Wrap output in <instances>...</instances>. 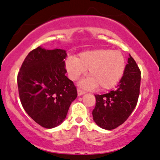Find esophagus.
<instances>
[{
    "mask_svg": "<svg viewBox=\"0 0 160 160\" xmlns=\"http://www.w3.org/2000/svg\"><path fill=\"white\" fill-rule=\"evenodd\" d=\"M85 91H83V90H81V89H77V94H78V96H82V95H83V94H85Z\"/></svg>",
    "mask_w": 160,
    "mask_h": 160,
    "instance_id": "34e87169",
    "label": "esophagus"
}]
</instances>
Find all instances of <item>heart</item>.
I'll return each instance as SVG.
<instances>
[{"instance_id":"1","label":"heart","mask_w":160,"mask_h":160,"mask_svg":"<svg viewBox=\"0 0 160 160\" xmlns=\"http://www.w3.org/2000/svg\"><path fill=\"white\" fill-rule=\"evenodd\" d=\"M124 56L119 51L112 49H93L80 52L78 57L70 56L65 61L68 76L76 80L88 69L89 77L80 84L86 88L106 90L114 88L122 80L125 70Z\"/></svg>"}]
</instances>
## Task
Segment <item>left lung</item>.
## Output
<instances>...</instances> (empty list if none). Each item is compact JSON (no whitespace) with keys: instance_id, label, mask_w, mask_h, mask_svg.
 <instances>
[{"instance_id":"obj_1","label":"left lung","mask_w":160,"mask_h":160,"mask_svg":"<svg viewBox=\"0 0 160 160\" xmlns=\"http://www.w3.org/2000/svg\"><path fill=\"white\" fill-rule=\"evenodd\" d=\"M141 73L130 55L124 75L117 89L103 95H95L96 106L92 117L96 124L106 130L122 124L134 111L140 94Z\"/></svg>"}]
</instances>
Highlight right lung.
I'll list each match as a JSON object with an SVG mask.
<instances>
[{
	"mask_svg": "<svg viewBox=\"0 0 160 160\" xmlns=\"http://www.w3.org/2000/svg\"><path fill=\"white\" fill-rule=\"evenodd\" d=\"M65 50L31 51L17 76L19 96L26 113L45 128H53L65 119L77 96L76 87L65 76Z\"/></svg>",
	"mask_w": 160,
	"mask_h": 160,
	"instance_id": "1",
	"label": "right lung"
}]
</instances>
